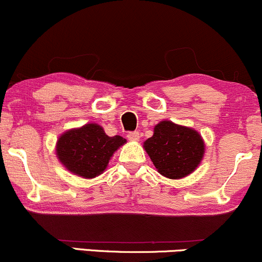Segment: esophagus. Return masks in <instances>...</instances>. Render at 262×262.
Here are the masks:
<instances>
[{
  "label": "esophagus",
  "instance_id": "1",
  "mask_svg": "<svg viewBox=\"0 0 262 262\" xmlns=\"http://www.w3.org/2000/svg\"><path fill=\"white\" fill-rule=\"evenodd\" d=\"M128 139L132 140V142H138L140 139V133L139 132H130L128 134Z\"/></svg>",
  "mask_w": 262,
  "mask_h": 262
}]
</instances>
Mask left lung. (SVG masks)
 Segmentation results:
<instances>
[{
	"mask_svg": "<svg viewBox=\"0 0 262 262\" xmlns=\"http://www.w3.org/2000/svg\"><path fill=\"white\" fill-rule=\"evenodd\" d=\"M144 149L157 170L170 180L191 174L205 154V143L194 129L163 120L144 142Z\"/></svg>",
	"mask_w": 262,
	"mask_h": 262,
	"instance_id": "8db88e82",
	"label": "left lung"
}]
</instances>
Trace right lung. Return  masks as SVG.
<instances>
[{
    "instance_id": "1",
    "label": "right lung",
    "mask_w": 262,
    "mask_h": 262,
    "mask_svg": "<svg viewBox=\"0 0 262 262\" xmlns=\"http://www.w3.org/2000/svg\"><path fill=\"white\" fill-rule=\"evenodd\" d=\"M125 142L120 136H106L100 125L90 123L61 134L56 143V156L74 174L94 178L105 170L110 157Z\"/></svg>"
}]
</instances>
